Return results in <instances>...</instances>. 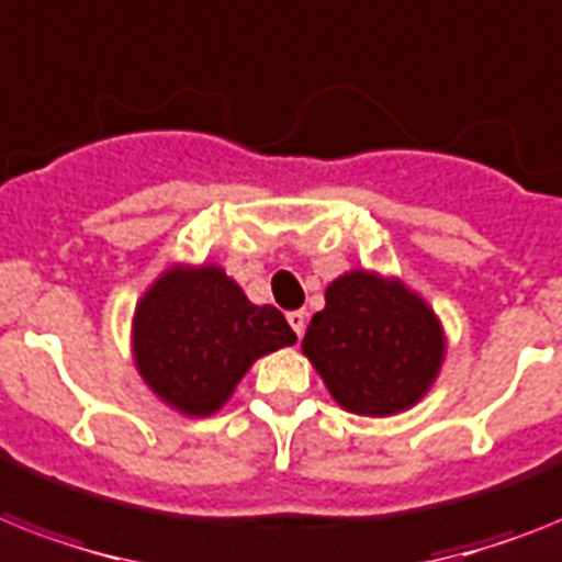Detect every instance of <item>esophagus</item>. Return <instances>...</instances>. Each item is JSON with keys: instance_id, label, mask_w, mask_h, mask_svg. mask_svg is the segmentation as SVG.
Listing matches in <instances>:
<instances>
[{"instance_id": "obj_1", "label": "esophagus", "mask_w": 562, "mask_h": 562, "mask_svg": "<svg viewBox=\"0 0 562 562\" xmlns=\"http://www.w3.org/2000/svg\"><path fill=\"white\" fill-rule=\"evenodd\" d=\"M305 321H308V314H305L303 308H300V312H289V323H291V328H294L296 337H303Z\"/></svg>"}]
</instances>
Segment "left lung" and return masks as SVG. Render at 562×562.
<instances>
[{
  "label": "left lung",
  "instance_id": "8db88e82",
  "mask_svg": "<svg viewBox=\"0 0 562 562\" xmlns=\"http://www.w3.org/2000/svg\"><path fill=\"white\" fill-rule=\"evenodd\" d=\"M303 355L340 407L375 418L404 413L427 395L445 360V331L404 282L355 268L326 289Z\"/></svg>",
  "mask_w": 562,
  "mask_h": 562
}]
</instances>
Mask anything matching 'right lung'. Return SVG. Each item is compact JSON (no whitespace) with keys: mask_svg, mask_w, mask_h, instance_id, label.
Wrapping results in <instances>:
<instances>
[{"mask_svg":"<svg viewBox=\"0 0 562 562\" xmlns=\"http://www.w3.org/2000/svg\"><path fill=\"white\" fill-rule=\"evenodd\" d=\"M296 335L273 305H254L218 266H172L140 296L132 355L144 384L184 415L225 407L254 360Z\"/></svg>","mask_w":562,"mask_h":562,"instance_id":"right-lung-1","label":"right lung"}]
</instances>
